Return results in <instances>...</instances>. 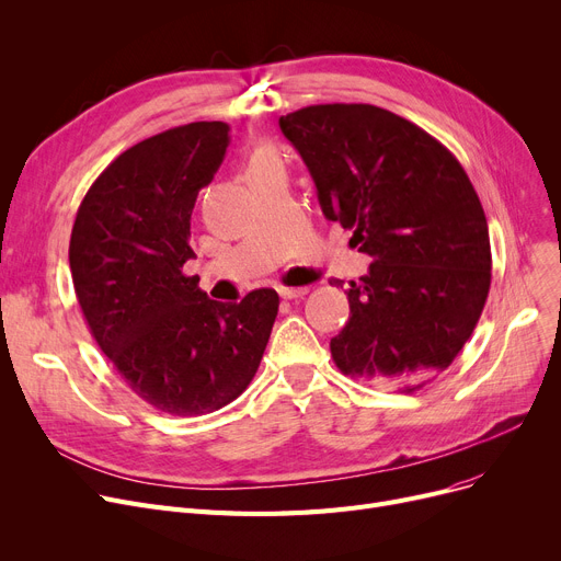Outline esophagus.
<instances>
[{
    "label": "esophagus",
    "mask_w": 561,
    "mask_h": 561,
    "mask_svg": "<svg viewBox=\"0 0 561 561\" xmlns=\"http://www.w3.org/2000/svg\"><path fill=\"white\" fill-rule=\"evenodd\" d=\"M307 290H309L307 286H298V288H293V286H282V288H279V296H282L284 300H293V298H302Z\"/></svg>",
    "instance_id": "esophagus-1"
}]
</instances>
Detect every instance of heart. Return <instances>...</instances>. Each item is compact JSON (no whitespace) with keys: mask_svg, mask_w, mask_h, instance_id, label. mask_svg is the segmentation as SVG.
Segmentation results:
<instances>
[{"mask_svg":"<svg viewBox=\"0 0 561 561\" xmlns=\"http://www.w3.org/2000/svg\"><path fill=\"white\" fill-rule=\"evenodd\" d=\"M250 168H282V159L279 154L273 150V147H261L250 159Z\"/></svg>","mask_w":561,"mask_h":561,"instance_id":"b5f03b06","label":"heart"}]
</instances>
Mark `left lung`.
<instances>
[{
    "mask_svg": "<svg viewBox=\"0 0 561 561\" xmlns=\"http://www.w3.org/2000/svg\"><path fill=\"white\" fill-rule=\"evenodd\" d=\"M279 127L311 172L322 214L373 259L350 282L334 364L414 393L455 362L489 296V227L473 184L448 147L373 104H316L282 115Z\"/></svg>",
    "mask_w": 561,
    "mask_h": 561,
    "instance_id": "left-lung-1",
    "label": "left lung"
}]
</instances>
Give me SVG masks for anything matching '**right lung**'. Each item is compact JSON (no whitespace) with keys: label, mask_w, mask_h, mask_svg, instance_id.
<instances>
[{"label":"right lung","mask_w":561,"mask_h":561,"mask_svg":"<svg viewBox=\"0 0 561 561\" xmlns=\"http://www.w3.org/2000/svg\"><path fill=\"white\" fill-rule=\"evenodd\" d=\"M229 145V125L191 123L125 150L88 188L70 236L83 318L127 387L172 416L239 398L268 345L279 296L216 302L184 275L191 214Z\"/></svg>","instance_id":"right-lung-1"}]
</instances>
